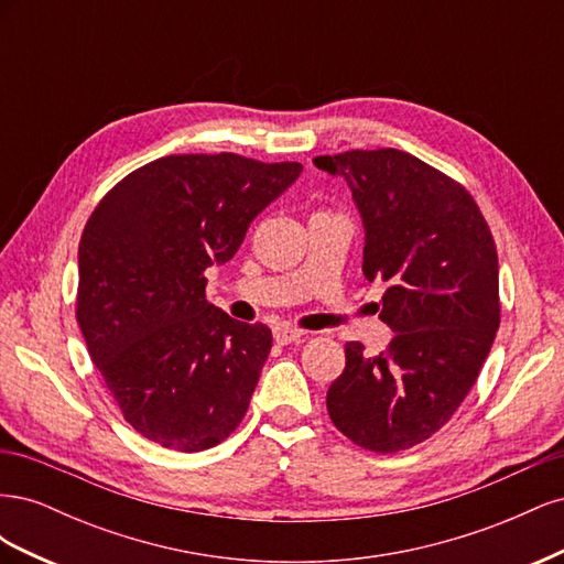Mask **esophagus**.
Wrapping results in <instances>:
<instances>
[{
    "mask_svg": "<svg viewBox=\"0 0 564 564\" xmlns=\"http://www.w3.org/2000/svg\"><path fill=\"white\" fill-rule=\"evenodd\" d=\"M275 340L280 346H289V344H303L305 338H308V334L301 332V329H292L286 327V324H280V327H275Z\"/></svg>",
    "mask_w": 564,
    "mask_h": 564,
    "instance_id": "esophagus-1",
    "label": "esophagus"
}]
</instances>
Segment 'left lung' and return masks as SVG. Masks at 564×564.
<instances>
[{
	"mask_svg": "<svg viewBox=\"0 0 564 564\" xmlns=\"http://www.w3.org/2000/svg\"><path fill=\"white\" fill-rule=\"evenodd\" d=\"M313 162L350 187L365 226L362 272L386 282L379 317L395 332L379 355L346 344L329 416L357 447L402 452L452 419L487 360L501 319L497 245L466 187L409 152Z\"/></svg>",
	"mask_w": 564,
	"mask_h": 564,
	"instance_id": "1",
	"label": "left lung"
}]
</instances>
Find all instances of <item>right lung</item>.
I'll list each match as a JSON object with an SVG mask.
<instances>
[{
    "label": "right lung",
    "instance_id": "1",
    "mask_svg": "<svg viewBox=\"0 0 564 564\" xmlns=\"http://www.w3.org/2000/svg\"><path fill=\"white\" fill-rule=\"evenodd\" d=\"M301 172L232 152L169 155L98 202L79 240L77 322L143 437L191 454L245 419L272 334L212 305L204 270L232 259L251 220Z\"/></svg>",
    "mask_w": 564,
    "mask_h": 564
}]
</instances>
